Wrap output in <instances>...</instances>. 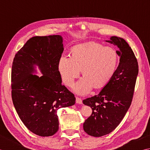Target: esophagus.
I'll use <instances>...</instances> for the list:
<instances>
[{"label": "esophagus", "instance_id": "obj_1", "mask_svg": "<svg viewBox=\"0 0 150 150\" xmlns=\"http://www.w3.org/2000/svg\"><path fill=\"white\" fill-rule=\"evenodd\" d=\"M76 102L77 103H79V104H82V100L79 97H76Z\"/></svg>", "mask_w": 150, "mask_h": 150}]
</instances>
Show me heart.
I'll use <instances>...</instances> for the list:
<instances>
[{
	"label": "heart",
	"mask_w": 150,
	"mask_h": 150,
	"mask_svg": "<svg viewBox=\"0 0 150 150\" xmlns=\"http://www.w3.org/2000/svg\"><path fill=\"white\" fill-rule=\"evenodd\" d=\"M118 62L119 56L114 48L88 42L75 46L72 56L63 54L58 62V71L63 83L70 87L82 69L84 76L74 85L73 90L84 95L93 85L99 88L108 83L115 74Z\"/></svg>",
	"instance_id": "1"
}]
</instances>
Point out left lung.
<instances>
[{
  "label": "left lung",
  "mask_w": 150,
  "mask_h": 150,
  "mask_svg": "<svg viewBox=\"0 0 150 150\" xmlns=\"http://www.w3.org/2000/svg\"><path fill=\"white\" fill-rule=\"evenodd\" d=\"M117 45L120 63L111 79L98 95L83 100L90 106L92 115L85 120L83 129L88 135L99 137L112 132L120 123L132 102L139 65L127 42L121 38L112 36L106 41Z\"/></svg>",
  "instance_id": "left-lung-1"
}]
</instances>
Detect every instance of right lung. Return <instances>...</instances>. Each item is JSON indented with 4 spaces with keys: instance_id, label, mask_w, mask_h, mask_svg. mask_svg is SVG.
<instances>
[{
    "instance_id": "right-lung-1",
    "label": "right lung",
    "mask_w": 150,
    "mask_h": 150,
    "mask_svg": "<svg viewBox=\"0 0 150 150\" xmlns=\"http://www.w3.org/2000/svg\"><path fill=\"white\" fill-rule=\"evenodd\" d=\"M64 50L59 35L30 38L17 52L11 69V97L28 129L41 137L59 129L57 110L75 103L74 94L62 84L58 62ZM38 66L43 75H32Z\"/></svg>"
}]
</instances>
